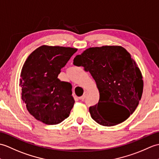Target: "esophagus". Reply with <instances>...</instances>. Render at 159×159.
Wrapping results in <instances>:
<instances>
[{
  "mask_svg": "<svg viewBox=\"0 0 159 159\" xmlns=\"http://www.w3.org/2000/svg\"><path fill=\"white\" fill-rule=\"evenodd\" d=\"M87 94H88V93H87V92L86 91L85 93H84V94L82 95V97H79V99H80V101H84V100L85 99V98H86V96H87Z\"/></svg>",
  "mask_w": 159,
  "mask_h": 159,
  "instance_id": "34e87169",
  "label": "esophagus"
}]
</instances>
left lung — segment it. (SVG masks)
<instances>
[{"mask_svg":"<svg viewBox=\"0 0 159 159\" xmlns=\"http://www.w3.org/2000/svg\"><path fill=\"white\" fill-rule=\"evenodd\" d=\"M73 65L83 66L96 82L99 101L89 108L94 121L105 126H114L135 111L142 96L143 82L137 63L124 48L105 45L88 48L74 58ZM107 103L120 107L114 116L107 111Z\"/></svg>","mask_w":159,"mask_h":159,"instance_id":"obj_1","label":"left lung"}]
</instances>
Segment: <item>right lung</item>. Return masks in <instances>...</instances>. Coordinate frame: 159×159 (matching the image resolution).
<instances>
[{"instance_id":"right-lung-1","label":"right lung","mask_w":159,"mask_h":159,"mask_svg":"<svg viewBox=\"0 0 159 159\" xmlns=\"http://www.w3.org/2000/svg\"><path fill=\"white\" fill-rule=\"evenodd\" d=\"M77 49L42 45L27 58L21 71L22 99L35 119L48 125L69 117L75 101L72 86L58 78Z\"/></svg>"}]
</instances>
